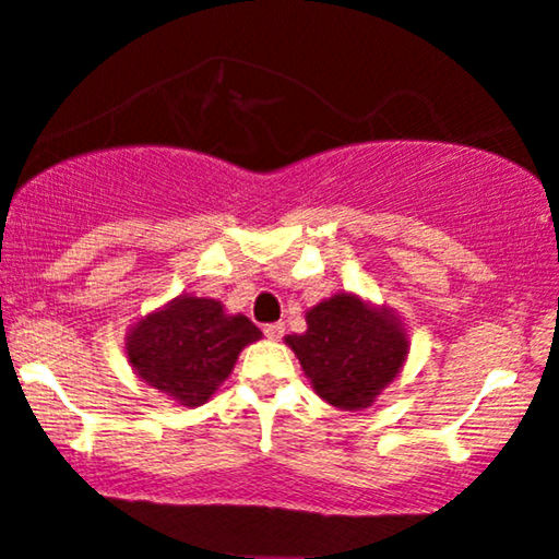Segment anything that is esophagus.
I'll list each match as a JSON object with an SVG mask.
<instances>
[{
	"label": "esophagus",
	"mask_w": 559,
	"mask_h": 559,
	"mask_svg": "<svg viewBox=\"0 0 559 559\" xmlns=\"http://www.w3.org/2000/svg\"><path fill=\"white\" fill-rule=\"evenodd\" d=\"M262 333H265V338H271V341H278V338H284V333H286V325H284V322H271V325H265V328H262Z\"/></svg>",
	"instance_id": "34e87169"
}]
</instances>
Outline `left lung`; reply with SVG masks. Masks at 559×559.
I'll list each match as a JSON object with an SVG mask.
<instances>
[{
  "mask_svg": "<svg viewBox=\"0 0 559 559\" xmlns=\"http://www.w3.org/2000/svg\"><path fill=\"white\" fill-rule=\"evenodd\" d=\"M309 385L341 412H361L408 359L406 325L385 305L341 292L307 309V331L286 335Z\"/></svg>",
  "mask_w": 559,
  "mask_h": 559,
  "instance_id": "obj_1",
  "label": "left lung"
}]
</instances>
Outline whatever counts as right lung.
<instances>
[{
  "label": "right lung",
  "mask_w": 559,
  "mask_h": 559,
  "mask_svg": "<svg viewBox=\"0 0 559 559\" xmlns=\"http://www.w3.org/2000/svg\"><path fill=\"white\" fill-rule=\"evenodd\" d=\"M260 338L250 318L228 314L218 299L179 294L134 322L124 352L145 385L194 408L231 374L241 348Z\"/></svg>",
  "instance_id": "right-lung-1"
}]
</instances>
